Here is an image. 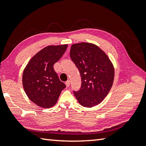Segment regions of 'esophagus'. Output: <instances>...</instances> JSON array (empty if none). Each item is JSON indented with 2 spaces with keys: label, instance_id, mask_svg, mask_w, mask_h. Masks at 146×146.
I'll use <instances>...</instances> for the list:
<instances>
[{
  "label": "esophagus",
  "instance_id": "34e87169",
  "mask_svg": "<svg viewBox=\"0 0 146 146\" xmlns=\"http://www.w3.org/2000/svg\"><path fill=\"white\" fill-rule=\"evenodd\" d=\"M66 85L67 87H69V85H70V81H69V80H67L66 82Z\"/></svg>",
  "mask_w": 146,
  "mask_h": 146
}]
</instances>
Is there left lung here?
Masks as SVG:
<instances>
[{
	"label": "left lung",
	"mask_w": 146,
	"mask_h": 146,
	"mask_svg": "<svg viewBox=\"0 0 146 146\" xmlns=\"http://www.w3.org/2000/svg\"><path fill=\"white\" fill-rule=\"evenodd\" d=\"M70 57L80 72L81 87L73 91L80 105L90 108L103 101L112 88L114 69L105 52L90 43L73 44Z\"/></svg>",
	"instance_id": "8db88e82"
}]
</instances>
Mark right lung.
I'll list each match as a JSON object with an SVG mask.
<instances>
[{
    "label": "right lung",
    "mask_w": 146,
    "mask_h": 146,
    "mask_svg": "<svg viewBox=\"0 0 146 146\" xmlns=\"http://www.w3.org/2000/svg\"><path fill=\"white\" fill-rule=\"evenodd\" d=\"M68 45H50L32 58L23 74V86L28 98L40 107L50 108L57 102L66 87L54 70V64L61 58Z\"/></svg>",
    "instance_id": "1"
}]
</instances>
